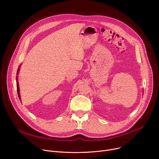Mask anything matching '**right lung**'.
I'll use <instances>...</instances> for the list:
<instances>
[{"instance_id":"obj_1","label":"right lung","mask_w":159,"mask_h":159,"mask_svg":"<svg viewBox=\"0 0 159 159\" xmlns=\"http://www.w3.org/2000/svg\"><path fill=\"white\" fill-rule=\"evenodd\" d=\"M20 66H21V64H20V66H19V68H18V70H17V72H16V75H19ZM16 89H17L18 96H19V99L20 100V89H19V81H18V76H16Z\"/></svg>"}]
</instances>
